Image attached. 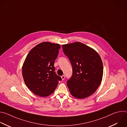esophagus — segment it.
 Here are the masks:
<instances>
[{"instance_id": "esophagus-1", "label": "esophagus", "mask_w": 127, "mask_h": 127, "mask_svg": "<svg viewBox=\"0 0 127 127\" xmlns=\"http://www.w3.org/2000/svg\"><path fill=\"white\" fill-rule=\"evenodd\" d=\"M65 77L64 75H62V76H61V78H62V80H64V79H65Z\"/></svg>"}]
</instances>
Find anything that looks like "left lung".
<instances>
[{"mask_svg": "<svg viewBox=\"0 0 127 127\" xmlns=\"http://www.w3.org/2000/svg\"><path fill=\"white\" fill-rule=\"evenodd\" d=\"M73 69L71 77L67 82L71 95L82 99L93 95L102 81L103 64L94 49L80 42L62 45Z\"/></svg>", "mask_w": 127, "mask_h": 127, "instance_id": "8db88e82", "label": "left lung"}]
</instances>
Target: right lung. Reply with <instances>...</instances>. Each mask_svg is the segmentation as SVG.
Returning a JSON list of instances; mask_svg holds the SVG:
<instances>
[{
  "mask_svg": "<svg viewBox=\"0 0 127 127\" xmlns=\"http://www.w3.org/2000/svg\"><path fill=\"white\" fill-rule=\"evenodd\" d=\"M60 46L58 44L42 42L29 53L22 67L24 81L35 95L46 97L53 94L59 81L54 62L57 58Z\"/></svg>",
  "mask_w": 127,
  "mask_h": 127,
  "instance_id": "add662e5",
  "label": "right lung"
}]
</instances>
